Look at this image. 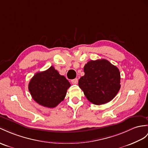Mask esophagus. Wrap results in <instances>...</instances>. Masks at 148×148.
Instances as JSON below:
<instances>
[{
  "label": "esophagus",
  "mask_w": 148,
  "mask_h": 148,
  "mask_svg": "<svg viewBox=\"0 0 148 148\" xmlns=\"http://www.w3.org/2000/svg\"><path fill=\"white\" fill-rule=\"evenodd\" d=\"M71 84H74V85H75V84H78V79L77 78H75V79H73V80H71Z\"/></svg>",
  "instance_id": "34e87169"
}]
</instances>
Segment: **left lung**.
Here are the masks:
<instances>
[{"label":"left lung","instance_id":"1","mask_svg":"<svg viewBox=\"0 0 148 148\" xmlns=\"http://www.w3.org/2000/svg\"><path fill=\"white\" fill-rule=\"evenodd\" d=\"M84 71L85 75L79 79L78 85L92 103L102 105L109 102L119 91V70L108 60L89 61Z\"/></svg>","mask_w":148,"mask_h":148}]
</instances>
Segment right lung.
<instances>
[{"mask_svg": "<svg viewBox=\"0 0 148 148\" xmlns=\"http://www.w3.org/2000/svg\"><path fill=\"white\" fill-rule=\"evenodd\" d=\"M70 86L67 79L51 66L36 73L30 80L28 88L32 99L39 105L54 108L64 100Z\"/></svg>", "mask_w": 148, "mask_h": 148, "instance_id": "add662e5", "label": "right lung"}]
</instances>
